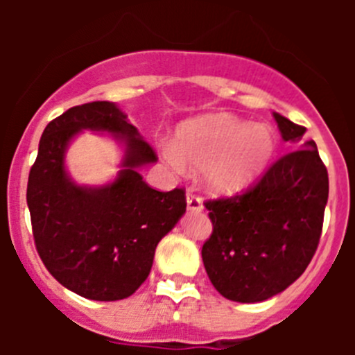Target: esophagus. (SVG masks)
<instances>
[{
	"instance_id": "1",
	"label": "esophagus",
	"mask_w": 355,
	"mask_h": 355,
	"mask_svg": "<svg viewBox=\"0 0 355 355\" xmlns=\"http://www.w3.org/2000/svg\"><path fill=\"white\" fill-rule=\"evenodd\" d=\"M187 206L190 211H202V208H205V206H202V200L192 192L187 193Z\"/></svg>"
}]
</instances>
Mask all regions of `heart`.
Segmentation results:
<instances>
[{"mask_svg":"<svg viewBox=\"0 0 355 355\" xmlns=\"http://www.w3.org/2000/svg\"><path fill=\"white\" fill-rule=\"evenodd\" d=\"M275 150V139L265 126H252L229 115H209L188 122L175 147L165 150L175 167L205 168V183L216 193H233L252 183Z\"/></svg>","mask_w":355,"mask_h":355,"instance_id":"heart-1","label":"heart"}]
</instances>
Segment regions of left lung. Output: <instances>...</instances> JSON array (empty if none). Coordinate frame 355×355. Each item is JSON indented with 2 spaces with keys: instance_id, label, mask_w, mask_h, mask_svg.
<instances>
[{
  "instance_id": "1",
  "label": "left lung",
  "mask_w": 355,
  "mask_h": 355,
  "mask_svg": "<svg viewBox=\"0 0 355 355\" xmlns=\"http://www.w3.org/2000/svg\"><path fill=\"white\" fill-rule=\"evenodd\" d=\"M288 155L240 196L206 200L213 233L202 261L215 290L234 302H263L295 283L318 247L329 175L306 128L274 114Z\"/></svg>"
}]
</instances>
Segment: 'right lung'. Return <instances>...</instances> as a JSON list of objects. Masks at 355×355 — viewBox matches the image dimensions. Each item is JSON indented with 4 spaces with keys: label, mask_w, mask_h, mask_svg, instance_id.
<instances>
[{
    "label": "right lung",
    "mask_w": 355,
    "mask_h": 355,
    "mask_svg": "<svg viewBox=\"0 0 355 355\" xmlns=\"http://www.w3.org/2000/svg\"><path fill=\"white\" fill-rule=\"evenodd\" d=\"M83 129L105 130L125 144L114 184L80 187L64 172L68 142ZM156 159L155 149L110 101L72 106L46 126L26 200L37 252L62 286L110 302L126 299L146 281L158 241L187 211L183 188L158 192L139 174Z\"/></svg>",
    "instance_id": "right-lung-1"
}]
</instances>
